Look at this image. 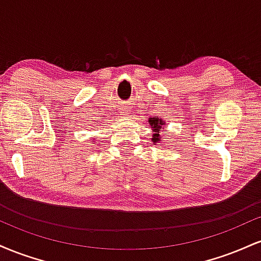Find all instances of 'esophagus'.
<instances>
[{"mask_svg": "<svg viewBox=\"0 0 261 261\" xmlns=\"http://www.w3.org/2000/svg\"><path fill=\"white\" fill-rule=\"evenodd\" d=\"M122 113H124V115H125V114H126V113H127V112H122Z\"/></svg>", "mask_w": 261, "mask_h": 261, "instance_id": "obj_1", "label": "esophagus"}]
</instances>
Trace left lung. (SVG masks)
Instances as JSON below:
<instances>
[{
	"label": "left lung",
	"mask_w": 261,
	"mask_h": 261,
	"mask_svg": "<svg viewBox=\"0 0 261 261\" xmlns=\"http://www.w3.org/2000/svg\"><path fill=\"white\" fill-rule=\"evenodd\" d=\"M148 122L151 124V126H153V130H154V135H153V137H152V141H153V142L161 141L160 131L162 130V125L164 124V121H161L158 118H151Z\"/></svg>",
	"instance_id": "8db88e82"
}]
</instances>
